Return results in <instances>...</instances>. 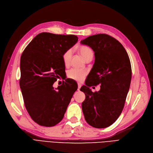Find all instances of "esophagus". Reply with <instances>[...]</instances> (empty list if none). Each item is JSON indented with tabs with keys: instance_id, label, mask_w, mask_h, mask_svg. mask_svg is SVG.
Returning a JSON list of instances; mask_svg holds the SVG:
<instances>
[{
	"instance_id": "1",
	"label": "esophagus",
	"mask_w": 153,
	"mask_h": 153,
	"mask_svg": "<svg viewBox=\"0 0 153 153\" xmlns=\"http://www.w3.org/2000/svg\"><path fill=\"white\" fill-rule=\"evenodd\" d=\"M81 86H82V85L80 84H78V91L80 90Z\"/></svg>"
}]
</instances>
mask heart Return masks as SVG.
Returning <instances> with one entry per match:
<instances>
[{"mask_svg": "<svg viewBox=\"0 0 153 153\" xmlns=\"http://www.w3.org/2000/svg\"><path fill=\"white\" fill-rule=\"evenodd\" d=\"M79 52L82 56V57L86 60L89 58H93V50L90 48L88 46H81L79 48ZM73 56V49H68L66 51H64L62 55V60L65 65V66L68 67L70 65V62L72 59ZM87 75V72L85 70L75 69L73 68L70 69L68 72L67 76L68 78H71L77 82H82L84 79Z\"/></svg>", "mask_w": 153, "mask_h": 153, "instance_id": "heart-1", "label": "heart"}]
</instances>
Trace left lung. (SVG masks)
Instances as JSON below:
<instances>
[{
    "instance_id": "left-lung-1",
    "label": "left lung",
    "mask_w": 153,
    "mask_h": 153,
    "mask_svg": "<svg viewBox=\"0 0 153 153\" xmlns=\"http://www.w3.org/2000/svg\"><path fill=\"white\" fill-rule=\"evenodd\" d=\"M81 44L91 48L95 56L88 81L80 89L85 94L82 111L88 124L105 128L117 120L124 107L132 76L129 58L122 44L107 34L88 36ZM99 84V92L89 89Z\"/></svg>"
}]
</instances>
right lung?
I'll list each match as a JSON object with an SVG mask.
<instances>
[{"mask_svg":"<svg viewBox=\"0 0 153 153\" xmlns=\"http://www.w3.org/2000/svg\"><path fill=\"white\" fill-rule=\"evenodd\" d=\"M77 41L76 35L41 33L21 55L19 84L24 105L33 120L40 126L52 127L59 123L77 90L78 87L70 84L68 78L56 89L53 87L65 74L63 53Z\"/></svg>","mask_w":153,"mask_h":153,"instance_id":"add662e5","label":"right lung"}]
</instances>
